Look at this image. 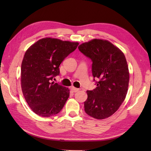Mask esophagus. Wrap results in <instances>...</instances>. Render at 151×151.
Here are the masks:
<instances>
[{
	"label": "esophagus",
	"mask_w": 151,
	"mask_h": 151,
	"mask_svg": "<svg viewBox=\"0 0 151 151\" xmlns=\"http://www.w3.org/2000/svg\"><path fill=\"white\" fill-rule=\"evenodd\" d=\"M71 88V90L73 91V92H76V91H78V90H79V89H78V88H75V87H71L70 88Z\"/></svg>",
	"instance_id": "obj_1"
}]
</instances>
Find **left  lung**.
<instances>
[{"label": "left lung", "mask_w": 151, "mask_h": 151, "mask_svg": "<svg viewBox=\"0 0 151 151\" xmlns=\"http://www.w3.org/2000/svg\"><path fill=\"white\" fill-rule=\"evenodd\" d=\"M78 49L92 61V75L97 87L87 91L84 110L89 116L103 119L120 107L128 91L129 72L123 52L107 40L94 39Z\"/></svg>", "instance_id": "1"}]
</instances>
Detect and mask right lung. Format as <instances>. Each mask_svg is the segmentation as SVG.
I'll use <instances>...</instances> for the list:
<instances>
[{
  "label": "right lung",
  "instance_id": "1",
  "mask_svg": "<svg viewBox=\"0 0 151 151\" xmlns=\"http://www.w3.org/2000/svg\"><path fill=\"white\" fill-rule=\"evenodd\" d=\"M78 45L77 42L46 37L26 51L21 64V88L25 100L41 117L56 115L69 97V89L52 82L59 66Z\"/></svg>",
  "mask_w": 151,
  "mask_h": 151
}]
</instances>
